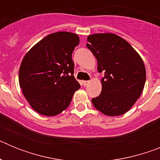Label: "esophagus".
<instances>
[{
	"label": "esophagus",
	"instance_id": "1",
	"mask_svg": "<svg viewBox=\"0 0 160 160\" xmlns=\"http://www.w3.org/2000/svg\"><path fill=\"white\" fill-rule=\"evenodd\" d=\"M89 84H90V81H83L82 82V85L84 86V87H87Z\"/></svg>",
	"mask_w": 160,
	"mask_h": 160
}]
</instances>
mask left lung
<instances>
[{
    "instance_id": "8db88e82",
    "label": "left lung",
    "mask_w": 160,
    "mask_h": 160,
    "mask_svg": "<svg viewBox=\"0 0 160 160\" xmlns=\"http://www.w3.org/2000/svg\"><path fill=\"white\" fill-rule=\"evenodd\" d=\"M87 46L98 62V71L104 72L102 92L92 98L94 107L107 116L128 112L142 94L146 69L140 55L125 39L112 32L87 37Z\"/></svg>"
}]
</instances>
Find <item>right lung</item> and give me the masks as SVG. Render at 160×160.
<instances>
[{"label":"right lung","mask_w":160,"mask_h":160,"mask_svg":"<svg viewBox=\"0 0 160 160\" xmlns=\"http://www.w3.org/2000/svg\"><path fill=\"white\" fill-rule=\"evenodd\" d=\"M79 44L76 33L47 35L24 56L19 84L30 107L38 114L55 116L65 111L80 85L73 77L72 53Z\"/></svg>","instance_id":"1"}]
</instances>
